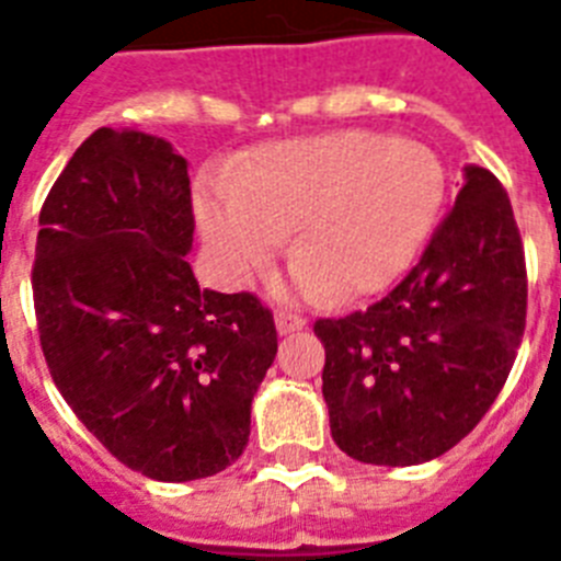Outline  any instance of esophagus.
<instances>
[{
  "mask_svg": "<svg viewBox=\"0 0 561 561\" xmlns=\"http://www.w3.org/2000/svg\"><path fill=\"white\" fill-rule=\"evenodd\" d=\"M275 325H277V334H295V331L306 329V320L300 314H291V311H277Z\"/></svg>",
  "mask_w": 561,
  "mask_h": 561,
  "instance_id": "obj_1",
  "label": "esophagus"
}]
</instances>
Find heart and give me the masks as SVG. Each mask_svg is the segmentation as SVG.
Returning a JSON list of instances; mask_svg holds the SVG:
<instances>
[{
  "instance_id": "1",
  "label": "heart",
  "mask_w": 561,
  "mask_h": 561,
  "mask_svg": "<svg viewBox=\"0 0 561 561\" xmlns=\"http://www.w3.org/2000/svg\"><path fill=\"white\" fill-rule=\"evenodd\" d=\"M221 180L196 216L225 275L261 272L297 227L295 284L334 300L393 284L433 232L447 187L427 146L376 131L272 142Z\"/></svg>"
}]
</instances>
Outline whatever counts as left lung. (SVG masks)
I'll list each match as a JSON object with an SVG mask.
<instances>
[{"mask_svg": "<svg viewBox=\"0 0 561 561\" xmlns=\"http://www.w3.org/2000/svg\"><path fill=\"white\" fill-rule=\"evenodd\" d=\"M528 280L512 202L463 168L419 264L365 311L317 320L331 438L362 463L438 458L489 413L525 331Z\"/></svg>", "mask_w": 561, "mask_h": 561, "instance_id": "obj_1", "label": "left lung"}]
</instances>
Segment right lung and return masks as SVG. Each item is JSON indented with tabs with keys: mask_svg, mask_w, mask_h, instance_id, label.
Here are the masks:
<instances>
[{
	"mask_svg": "<svg viewBox=\"0 0 561 561\" xmlns=\"http://www.w3.org/2000/svg\"><path fill=\"white\" fill-rule=\"evenodd\" d=\"M38 225V340L83 427L151 480L185 483L236 463L277 331L250 291L196 284L185 157L153 134L98 128Z\"/></svg>",
	"mask_w": 561,
	"mask_h": 561,
	"instance_id": "obj_1",
	"label": "right lung"
}]
</instances>
